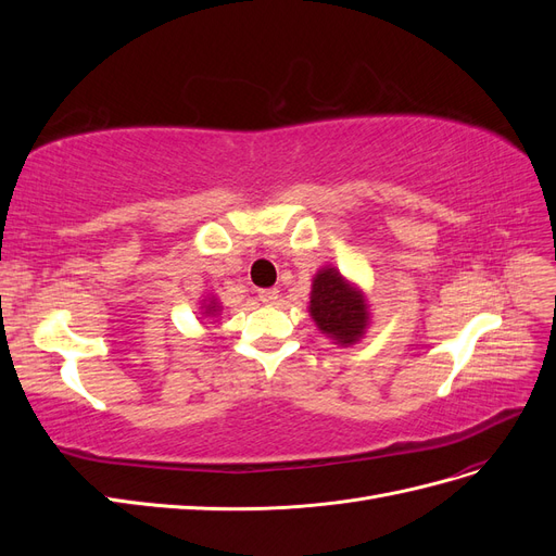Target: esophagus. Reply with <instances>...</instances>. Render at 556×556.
I'll use <instances>...</instances> for the list:
<instances>
[{
  "label": "esophagus",
  "mask_w": 556,
  "mask_h": 556,
  "mask_svg": "<svg viewBox=\"0 0 556 556\" xmlns=\"http://www.w3.org/2000/svg\"><path fill=\"white\" fill-rule=\"evenodd\" d=\"M278 299H280V292H278L276 288L260 290V301H262V304H268V306H271V304H276Z\"/></svg>",
  "instance_id": "obj_1"
}]
</instances>
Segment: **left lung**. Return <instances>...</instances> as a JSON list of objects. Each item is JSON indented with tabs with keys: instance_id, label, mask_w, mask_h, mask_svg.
I'll return each mask as SVG.
<instances>
[{
	"instance_id": "left-lung-1",
	"label": "left lung",
	"mask_w": 556,
	"mask_h": 556,
	"mask_svg": "<svg viewBox=\"0 0 556 556\" xmlns=\"http://www.w3.org/2000/svg\"><path fill=\"white\" fill-rule=\"evenodd\" d=\"M311 315L333 341L355 343L366 327V304L362 292L343 280L336 268H323L313 280Z\"/></svg>"
}]
</instances>
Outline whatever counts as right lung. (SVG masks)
<instances>
[{
    "label": "right lung",
    "mask_w": 556,
    "mask_h": 556,
    "mask_svg": "<svg viewBox=\"0 0 556 556\" xmlns=\"http://www.w3.org/2000/svg\"><path fill=\"white\" fill-rule=\"evenodd\" d=\"M215 308H217V306H215V304H208V311H206V313H213V311H215Z\"/></svg>",
    "instance_id": "add662e5"
}]
</instances>
